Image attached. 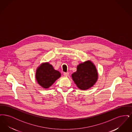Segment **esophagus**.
I'll use <instances>...</instances> for the list:
<instances>
[{"mask_svg":"<svg viewBox=\"0 0 132 132\" xmlns=\"http://www.w3.org/2000/svg\"><path fill=\"white\" fill-rule=\"evenodd\" d=\"M63 75H64V76H65V77H67V76H68V75H69V73H68V72L64 73Z\"/></svg>","mask_w":132,"mask_h":132,"instance_id":"esophagus-1","label":"esophagus"}]
</instances>
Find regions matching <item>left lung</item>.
I'll return each instance as SVG.
<instances>
[{"instance_id": "1", "label": "left lung", "mask_w": 132, "mask_h": 132, "mask_svg": "<svg viewBox=\"0 0 132 132\" xmlns=\"http://www.w3.org/2000/svg\"><path fill=\"white\" fill-rule=\"evenodd\" d=\"M72 78L77 87L82 90L92 88L98 79V73L94 64L88 60L79 64Z\"/></svg>"}]
</instances>
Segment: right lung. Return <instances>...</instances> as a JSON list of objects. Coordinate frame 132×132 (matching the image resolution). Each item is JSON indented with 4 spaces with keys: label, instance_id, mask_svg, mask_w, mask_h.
Here are the masks:
<instances>
[{
    "label": "right lung",
    "instance_id": "right-lung-1",
    "mask_svg": "<svg viewBox=\"0 0 132 132\" xmlns=\"http://www.w3.org/2000/svg\"><path fill=\"white\" fill-rule=\"evenodd\" d=\"M60 77L61 73L48 62L42 63L36 70V80L44 88H48Z\"/></svg>",
    "mask_w": 132,
    "mask_h": 132
}]
</instances>
